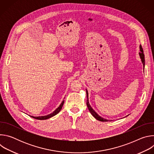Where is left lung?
I'll use <instances>...</instances> for the list:
<instances>
[{
  "label": "left lung",
  "mask_w": 154,
  "mask_h": 154,
  "mask_svg": "<svg viewBox=\"0 0 154 154\" xmlns=\"http://www.w3.org/2000/svg\"><path fill=\"white\" fill-rule=\"evenodd\" d=\"M140 52L139 53V55H140V58L141 60V61H142V63L143 64V67H144L145 66V60H144V55L143 54V48L141 47V46L140 45ZM86 97H87V100H86V105H87V106L88 108L89 109V111L91 113V114L98 121H102V122H106V121H112V120H108V119H106L105 118H102L101 116H100L93 109V108L91 106V105H90V103H89V100H88V91L87 90H86Z\"/></svg>",
  "instance_id": "8db88e82"
}]
</instances>
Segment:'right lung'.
I'll return each mask as SVG.
<instances>
[{"mask_svg":"<svg viewBox=\"0 0 154 154\" xmlns=\"http://www.w3.org/2000/svg\"><path fill=\"white\" fill-rule=\"evenodd\" d=\"M64 100H63L62 101V102L61 103V104L60 105V106L55 109V110L53 113H51V114H49V115H46V116H31V117L33 118H35V119H39V120L48 119H49V118H51V117H53L54 116L56 115L57 114H58V113L60 112V110H61V108H62V106H63V104H64Z\"/></svg>","mask_w":154,"mask_h":154,"instance_id":"1","label":"right lung"}]
</instances>
